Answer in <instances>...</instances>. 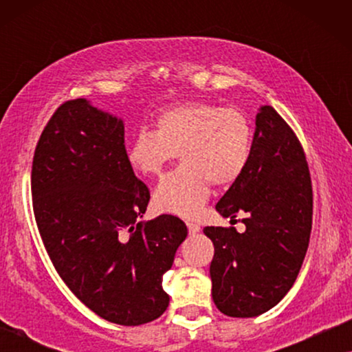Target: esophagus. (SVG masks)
<instances>
[{"instance_id":"34e87169","label":"esophagus","mask_w":352,"mask_h":352,"mask_svg":"<svg viewBox=\"0 0 352 352\" xmlns=\"http://www.w3.org/2000/svg\"><path fill=\"white\" fill-rule=\"evenodd\" d=\"M187 229H189V234H192V235L200 232V226L192 223V221H187Z\"/></svg>"}]
</instances>
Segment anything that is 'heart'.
<instances>
[{"mask_svg":"<svg viewBox=\"0 0 352 352\" xmlns=\"http://www.w3.org/2000/svg\"><path fill=\"white\" fill-rule=\"evenodd\" d=\"M157 131L139 129L126 160L142 176L158 175L179 153L182 163L160 179L153 201L160 211L195 218L210 197V184H234L247 170L253 128L242 110L206 102L176 105L157 117Z\"/></svg>","mask_w":352,"mask_h":352,"instance_id":"1","label":"heart"}]
</instances>
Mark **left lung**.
Returning <instances> with one entry per match:
<instances>
[{"label": "left lung", "mask_w": 352, "mask_h": 352, "mask_svg": "<svg viewBox=\"0 0 352 352\" xmlns=\"http://www.w3.org/2000/svg\"><path fill=\"white\" fill-rule=\"evenodd\" d=\"M252 157L243 175L216 204L235 228L204 229L214 245L211 295L230 317H256L287 295L306 256L312 228V187L295 133L271 105L256 113Z\"/></svg>", "instance_id": "1"}]
</instances>
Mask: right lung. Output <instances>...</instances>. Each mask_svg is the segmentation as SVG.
<instances>
[{
  "label": "right lung",
  "instance_id": "1",
  "mask_svg": "<svg viewBox=\"0 0 352 352\" xmlns=\"http://www.w3.org/2000/svg\"><path fill=\"white\" fill-rule=\"evenodd\" d=\"M32 197L56 271L91 311L118 325L166 311L162 278L187 228L171 214L138 223L151 194L126 160L122 118L86 99L62 104L38 141Z\"/></svg>",
  "mask_w": 352,
  "mask_h": 352
}]
</instances>
